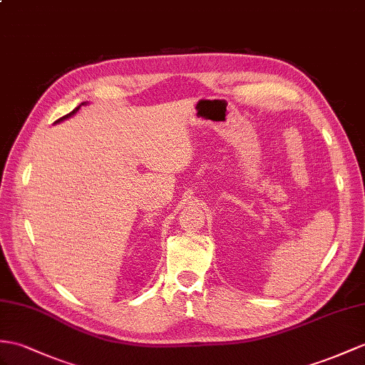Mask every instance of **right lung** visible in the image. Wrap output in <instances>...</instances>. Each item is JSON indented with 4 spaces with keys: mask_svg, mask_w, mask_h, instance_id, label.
Returning <instances> with one entry per match:
<instances>
[{
    "mask_svg": "<svg viewBox=\"0 0 365 365\" xmlns=\"http://www.w3.org/2000/svg\"><path fill=\"white\" fill-rule=\"evenodd\" d=\"M82 105H85V102H83V103H80V105L77 106V108H74L73 111H71V113H68L66 115H63V118H60L58 120H56V123H57V122H61V120H65V119H68V118H71V115H74V114H76V113L78 111V108H80V106H82Z\"/></svg>",
    "mask_w": 365,
    "mask_h": 365,
    "instance_id": "add662e5",
    "label": "right lung"
}]
</instances>
